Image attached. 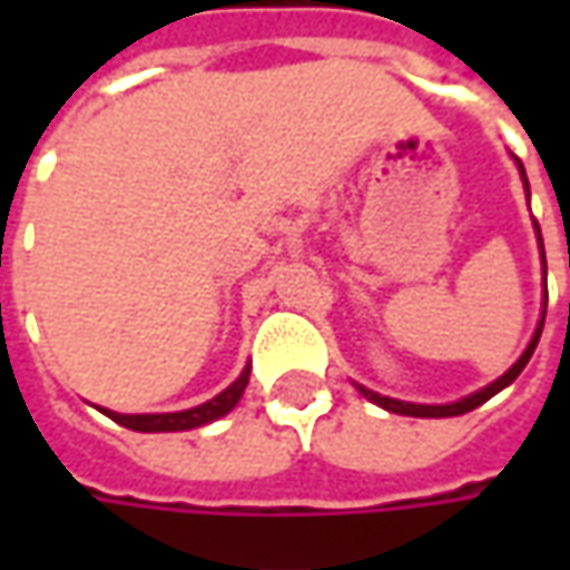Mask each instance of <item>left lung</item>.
<instances>
[{
	"label": "left lung",
	"instance_id": "left-lung-1",
	"mask_svg": "<svg viewBox=\"0 0 570 570\" xmlns=\"http://www.w3.org/2000/svg\"><path fill=\"white\" fill-rule=\"evenodd\" d=\"M517 165H520V161H517ZM520 174H523V165H520ZM523 184H527V174H523ZM527 193H530V187H527ZM537 234H539V225H537ZM539 247H542V237H539ZM542 266H546V253H542ZM546 297H549V292H546ZM542 323H546V314H542V320H539L533 340H530V345H527V352L517 358L514 367H508V371H504L498 381L489 383V386H482V390H475V393H470L466 400H456V403H448V405H419V403H403V400H390V396H381V393L367 390V386H362V383H358V390H362L364 400L377 403L381 409H386V412H396V415H415V419H448V415H463V412H472L475 405L489 403L494 393H501L508 383L517 381V374L527 367V362H530V358H533V352H537V342H539V336H542Z\"/></svg>",
	"mask_w": 570,
	"mask_h": 570
}]
</instances>
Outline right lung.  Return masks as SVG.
<instances>
[{
	"label": "right lung",
	"instance_id": "right-lung-1",
	"mask_svg": "<svg viewBox=\"0 0 570 570\" xmlns=\"http://www.w3.org/2000/svg\"><path fill=\"white\" fill-rule=\"evenodd\" d=\"M247 381H250V364L240 371V377L230 383L228 390H222L218 396H212L208 403L193 405V409H184V412H161V415H120V412H110L104 409L107 419H114L117 425L132 428V431H189V428L208 425L222 415H228L230 409L237 405V400L244 396L247 390Z\"/></svg>",
	"mask_w": 570,
	"mask_h": 570
}]
</instances>
